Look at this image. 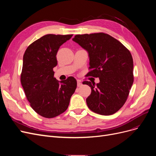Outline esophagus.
Segmentation results:
<instances>
[{
    "mask_svg": "<svg viewBox=\"0 0 156 156\" xmlns=\"http://www.w3.org/2000/svg\"><path fill=\"white\" fill-rule=\"evenodd\" d=\"M82 85H83L82 83L80 81H77V87H81Z\"/></svg>",
    "mask_w": 156,
    "mask_h": 156,
    "instance_id": "34e87169",
    "label": "esophagus"
}]
</instances>
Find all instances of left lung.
<instances>
[{"label": "left lung", "mask_w": 156, "mask_h": 156, "mask_svg": "<svg viewBox=\"0 0 156 156\" xmlns=\"http://www.w3.org/2000/svg\"><path fill=\"white\" fill-rule=\"evenodd\" d=\"M89 56L90 76L100 83L84 81L91 87L87 98L88 108L101 115L115 114L124 105L133 83V61L129 51L119 40L105 33L78 34L72 39Z\"/></svg>", "instance_id": "1"}]
</instances>
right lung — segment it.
Masks as SVG:
<instances>
[{
  "label": "right lung",
  "instance_id": "add662e5",
  "mask_svg": "<svg viewBox=\"0 0 156 156\" xmlns=\"http://www.w3.org/2000/svg\"><path fill=\"white\" fill-rule=\"evenodd\" d=\"M72 36L45 35L28 47L23 55L22 87L31 107L43 117L51 119L63 113L77 88L74 77L58 81L53 72L60 46Z\"/></svg>",
  "mask_w": 156,
  "mask_h": 156
}]
</instances>
